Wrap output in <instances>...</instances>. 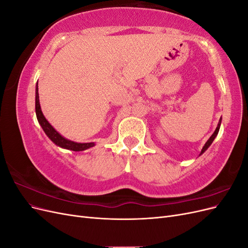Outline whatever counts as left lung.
I'll use <instances>...</instances> for the list:
<instances>
[{"instance_id": "1", "label": "left lung", "mask_w": 248, "mask_h": 248, "mask_svg": "<svg viewBox=\"0 0 248 248\" xmlns=\"http://www.w3.org/2000/svg\"><path fill=\"white\" fill-rule=\"evenodd\" d=\"M220 124H221V118H220V120H219V122H218V125H217V127H216V129H215V131H214V133L212 134V136L211 137H210V139L207 140V142H206V144H205V146L204 147H202V152H201V154H202V153H204L205 151H206V150L210 147V145H211L212 144V142H213V140H214V139L216 138V136H217V133H218V131H219V127H220ZM200 154V155H201Z\"/></svg>"}]
</instances>
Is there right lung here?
I'll return each instance as SVG.
<instances>
[{
  "label": "right lung",
  "instance_id": "add662e5",
  "mask_svg": "<svg viewBox=\"0 0 248 248\" xmlns=\"http://www.w3.org/2000/svg\"><path fill=\"white\" fill-rule=\"evenodd\" d=\"M35 109H36V116L37 120H38L39 124L41 125L42 129L46 132V136L55 142V144L59 147L64 148V149H68L72 150V151H84V150H87L89 148L93 147L95 144L94 142H86V144H80V142H76L69 140H66L63 138L61 134L58 133L54 127H52L46 119V117L43 116L41 108H40V103H39V93H38V86L36 88V99H35Z\"/></svg>",
  "mask_w": 248,
  "mask_h": 248
}]
</instances>
